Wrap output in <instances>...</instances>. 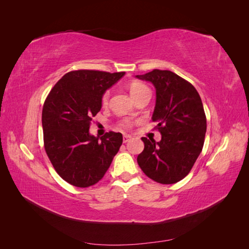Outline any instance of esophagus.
Segmentation results:
<instances>
[{"label": "esophagus", "instance_id": "esophagus-1", "mask_svg": "<svg viewBox=\"0 0 249 249\" xmlns=\"http://www.w3.org/2000/svg\"><path fill=\"white\" fill-rule=\"evenodd\" d=\"M131 139H132L131 135H127V134H124V143L129 142Z\"/></svg>", "mask_w": 249, "mask_h": 249}]
</instances>
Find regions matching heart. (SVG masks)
<instances>
[{
    "label": "heart",
    "mask_w": 249,
    "mask_h": 249,
    "mask_svg": "<svg viewBox=\"0 0 249 249\" xmlns=\"http://www.w3.org/2000/svg\"><path fill=\"white\" fill-rule=\"evenodd\" d=\"M148 88L144 85L142 84V83H139V82H135V83H132L131 86H130V92L132 94V96L134 97V99H136V97H138L141 93H143L144 91H147ZM109 91H106L104 93L103 97H102V103L103 105H106L108 103V100H109ZM124 125H129V124L125 123Z\"/></svg>",
    "instance_id": "heart-1"
}]
</instances>
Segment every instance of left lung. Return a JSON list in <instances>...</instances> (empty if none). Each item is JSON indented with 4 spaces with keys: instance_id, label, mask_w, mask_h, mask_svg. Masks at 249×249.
Returning a JSON list of instances; mask_svg holds the SVG:
<instances>
[{
    "instance_id": "obj_1",
    "label": "left lung",
    "mask_w": 249,
    "mask_h": 249,
    "mask_svg": "<svg viewBox=\"0 0 249 249\" xmlns=\"http://www.w3.org/2000/svg\"><path fill=\"white\" fill-rule=\"evenodd\" d=\"M156 88L153 122L161 140L142 137L144 149L137 157L142 171L155 182L175 184L183 179L202 150L207 119L201 99L192 84L170 71L154 70L136 76Z\"/></svg>"
}]
</instances>
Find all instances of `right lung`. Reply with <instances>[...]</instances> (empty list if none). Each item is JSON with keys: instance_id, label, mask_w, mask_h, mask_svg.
I'll use <instances>...</instances> for the list:
<instances>
[{"instance_id": "right-lung-1", "label": "right lung", "mask_w": 249, "mask_h": 249, "mask_svg": "<svg viewBox=\"0 0 249 249\" xmlns=\"http://www.w3.org/2000/svg\"><path fill=\"white\" fill-rule=\"evenodd\" d=\"M122 72L74 71L50 91L42 109L44 148L58 175L72 186L86 188L103 178L123 144L122 133L103 137L89 133L102 97L124 76Z\"/></svg>"}]
</instances>
